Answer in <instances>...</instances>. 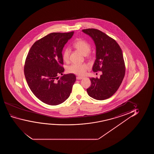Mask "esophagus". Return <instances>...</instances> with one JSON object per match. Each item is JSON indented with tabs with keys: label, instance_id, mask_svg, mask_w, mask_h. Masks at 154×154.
<instances>
[{
	"label": "esophagus",
	"instance_id": "34e87169",
	"mask_svg": "<svg viewBox=\"0 0 154 154\" xmlns=\"http://www.w3.org/2000/svg\"><path fill=\"white\" fill-rule=\"evenodd\" d=\"M83 78H84V77H81V76H77V77H76V79H77V80H80V79H82Z\"/></svg>",
	"mask_w": 154,
	"mask_h": 154
}]
</instances>
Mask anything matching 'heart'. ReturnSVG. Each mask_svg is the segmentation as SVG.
<instances>
[{"label": "heart", "mask_w": 154, "mask_h": 154, "mask_svg": "<svg viewBox=\"0 0 154 154\" xmlns=\"http://www.w3.org/2000/svg\"><path fill=\"white\" fill-rule=\"evenodd\" d=\"M73 46L80 51L84 55L88 54L91 50V45L86 41L78 39L73 44ZM70 50L69 48H66L63 53V58L65 61H67L69 58ZM88 66L84 63H74L69 66L67 68L68 72L82 76L86 74L87 70L88 69Z\"/></svg>", "instance_id": "obj_1"}]
</instances>
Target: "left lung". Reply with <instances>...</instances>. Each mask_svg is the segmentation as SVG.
Masks as SVG:
<instances>
[{
	"label": "left lung",
	"mask_w": 154,
	"mask_h": 154,
	"mask_svg": "<svg viewBox=\"0 0 154 154\" xmlns=\"http://www.w3.org/2000/svg\"><path fill=\"white\" fill-rule=\"evenodd\" d=\"M82 31L91 37L96 45L93 72H102L100 78H90L91 86L87 91L94 99H108L116 93L124 78L125 65L122 49L116 40L99 30L89 28Z\"/></svg>",
	"instance_id": "left-lung-1"
}]
</instances>
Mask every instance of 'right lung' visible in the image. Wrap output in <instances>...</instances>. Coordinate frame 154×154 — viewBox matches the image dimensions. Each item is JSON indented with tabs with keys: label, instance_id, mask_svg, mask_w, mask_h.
I'll use <instances>...</instances> for the list:
<instances>
[{
	"label": "right lung",
	"instance_id": "right-lung-1",
	"mask_svg": "<svg viewBox=\"0 0 154 154\" xmlns=\"http://www.w3.org/2000/svg\"><path fill=\"white\" fill-rule=\"evenodd\" d=\"M74 32H53L36 41L24 66L28 86L40 100L49 105L63 103L69 97L76 80L73 74L63 75L62 51ZM60 74L63 76L59 78Z\"/></svg>",
	"mask_w": 154,
	"mask_h": 154
}]
</instances>
